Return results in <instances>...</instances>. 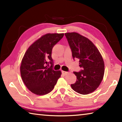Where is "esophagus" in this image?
I'll return each mask as SVG.
<instances>
[{"label": "esophagus", "instance_id": "esophagus-1", "mask_svg": "<svg viewBox=\"0 0 122 122\" xmlns=\"http://www.w3.org/2000/svg\"><path fill=\"white\" fill-rule=\"evenodd\" d=\"M62 73L63 74V75H66L68 73V72L65 71H62Z\"/></svg>", "mask_w": 122, "mask_h": 122}]
</instances>
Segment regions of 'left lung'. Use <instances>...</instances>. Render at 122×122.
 <instances>
[{"label": "left lung", "instance_id": "8db88e82", "mask_svg": "<svg viewBox=\"0 0 122 122\" xmlns=\"http://www.w3.org/2000/svg\"><path fill=\"white\" fill-rule=\"evenodd\" d=\"M72 51L73 59H78L83 70L74 71L77 77L71 84L78 93L87 95L94 92L102 82L104 74V62L98 48L89 39L76 32L65 34Z\"/></svg>", "mask_w": 122, "mask_h": 122}]
</instances>
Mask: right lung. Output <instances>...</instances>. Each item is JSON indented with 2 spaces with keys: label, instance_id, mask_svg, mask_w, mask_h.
I'll return each instance as SVG.
<instances>
[{
  "label": "right lung",
  "instance_id": "add662e5",
  "mask_svg": "<svg viewBox=\"0 0 122 122\" xmlns=\"http://www.w3.org/2000/svg\"><path fill=\"white\" fill-rule=\"evenodd\" d=\"M64 33H47L41 36L27 49L20 65V74L28 89L37 95L53 90L61 77L60 71H54L51 51ZM52 65L49 68L48 61Z\"/></svg>",
  "mask_w": 122,
  "mask_h": 122
}]
</instances>
